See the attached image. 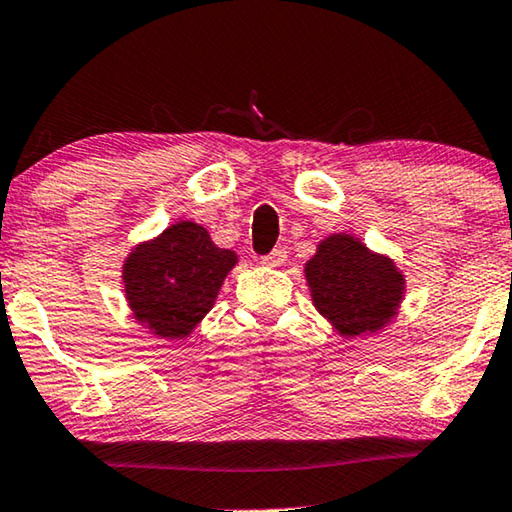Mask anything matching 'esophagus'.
<instances>
[{
	"label": "esophagus",
	"instance_id": "34e87169",
	"mask_svg": "<svg viewBox=\"0 0 512 512\" xmlns=\"http://www.w3.org/2000/svg\"><path fill=\"white\" fill-rule=\"evenodd\" d=\"M285 262H287V250L285 248H275V250H271L269 255L262 257V264L271 266V269H275V266H282Z\"/></svg>",
	"mask_w": 512,
	"mask_h": 512
}]
</instances>
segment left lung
I'll return each instance as SVG.
<instances>
[{"label":"left lung","instance_id":"left-lung-1","mask_svg":"<svg viewBox=\"0 0 512 512\" xmlns=\"http://www.w3.org/2000/svg\"><path fill=\"white\" fill-rule=\"evenodd\" d=\"M312 303L342 337L378 332L396 316L405 278L392 259L364 246L353 234L323 239L305 264Z\"/></svg>","mask_w":512,"mask_h":512}]
</instances>
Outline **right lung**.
<instances>
[{"label": "right lung", "mask_w": 512, "mask_h": 512, "mask_svg": "<svg viewBox=\"0 0 512 512\" xmlns=\"http://www.w3.org/2000/svg\"><path fill=\"white\" fill-rule=\"evenodd\" d=\"M234 250L218 248L205 227L177 221L143 241L123 264L125 296L134 319L161 339L189 337L214 307Z\"/></svg>", "instance_id": "right-lung-1"}]
</instances>
